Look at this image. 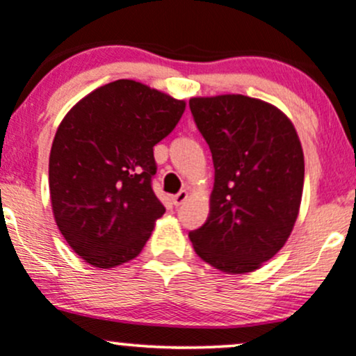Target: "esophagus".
<instances>
[{
	"label": "esophagus",
	"instance_id": "1",
	"mask_svg": "<svg viewBox=\"0 0 356 356\" xmlns=\"http://www.w3.org/2000/svg\"><path fill=\"white\" fill-rule=\"evenodd\" d=\"M187 197H189V193H187V191H181V193H177L174 197H172V201H174L175 206H181Z\"/></svg>",
	"mask_w": 356,
	"mask_h": 356
}]
</instances>
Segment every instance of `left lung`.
<instances>
[{
    "label": "left lung",
    "mask_w": 356,
    "mask_h": 356,
    "mask_svg": "<svg viewBox=\"0 0 356 356\" xmlns=\"http://www.w3.org/2000/svg\"><path fill=\"white\" fill-rule=\"evenodd\" d=\"M191 113L214 163L209 216L189 233L194 252L226 273L261 267L298 220L304 154L279 108L243 95L193 97Z\"/></svg>",
    "instance_id": "left-lung-1"
}]
</instances>
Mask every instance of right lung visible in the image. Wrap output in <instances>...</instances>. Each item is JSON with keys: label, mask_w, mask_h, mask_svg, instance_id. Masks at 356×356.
I'll list each match as a JSON object with an SVG mask.
<instances>
[{"label": "right lung", "mask_w": 356, "mask_h": 356, "mask_svg": "<svg viewBox=\"0 0 356 356\" xmlns=\"http://www.w3.org/2000/svg\"><path fill=\"white\" fill-rule=\"evenodd\" d=\"M186 101L130 79L101 86L58 124L49 159L56 222L69 247L97 268L134 260L165 213L152 189L154 147Z\"/></svg>", "instance_id": "1"}]
</instances>
